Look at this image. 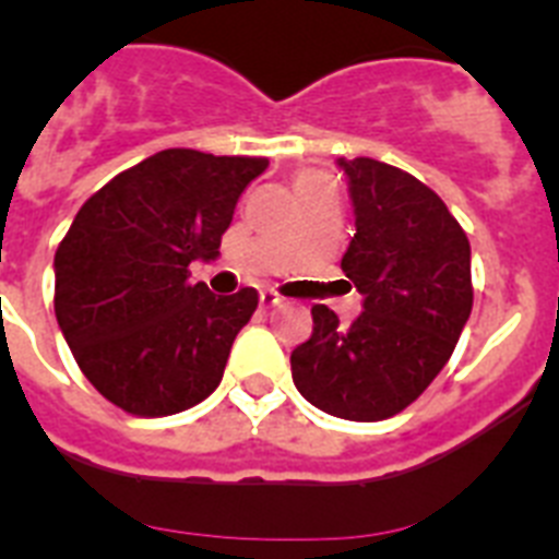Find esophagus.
Returning <instances> with one entry per match:
<instances>
[{"label": "esophagus", "mask_w": 559, "mask_h": 559, "mask_svg": "<svg viewBox=\"0 0 559 559\" xmlns=\"http://www.w3.org/2000/svg\"><path fill=\"white\" fill-rule=\"evenodd\" d=\"M283 302L285 299L276 294V290H271V288L260 290V308H274V305H283Z\"/></svg>", "instance_id": "esophagus-1"}]
</instances>
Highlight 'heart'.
I'll list each match as a JSON object with an SVG mask.
<instances>
[{
  "label": "heart",
  "instance_id": "heart-1",
  "mask_svg": "<svg viewBox=\"0 0 559 559\" xmlns=\"http://www.w3.org/2000/svg\"><path fill=\"white\" fill-rule=\"evenodd\" d=\"M333 185L324 170H302L296 176V190H310V187H328Z\"/></svg>",
  "mask_w": 559,
  "mask_h": 559
}]
</instances>
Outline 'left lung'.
<instances>
[{"mask_svg": "<svg viewBox=\"0 0 559 559\" xmlns=\"http://www.w3.org/2000/svg\"><path fill=\"white\" fill-rule=\"evenodd\" d=\"M338 167L355 206L341 271L364 310L344 328L328 305H313V333L290 353V374L316 408L378 423L412 406L456 349L473 310L471 240L412 173L369 156Z\"/></svg>", "mask_w": 559, "mask_h": 559, "instance_id": "8db88e82", "label": "left lung"}]
</instances>
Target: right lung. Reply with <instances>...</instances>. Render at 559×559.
Here are the masks:
<instances>
[{"label": "right lung", "mask_w": 559, "mask_h": 559, "mask_svg": "<svg viewBox=\"0 0 559 559\" xmlns=\"http://www.w3.org/2000/svg\"><path fill=\"white\" fill-rule=\"evenodd\" d=\"M265 167V156L170 147L117 173L81 206L56 251V319L108 403L167 417L218 389L260 296L210 294L190 283V263L218 257L240 192Z\"/></svg>", "instance_id": "1"}]
</instances>
